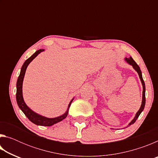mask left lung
Wrapping results in <instances>:
<instances>
[{
	"mask_svg": "<svg viewBox=\"0 0 158 158\" xmlns=\"http://www.w3.org/2000/svg\"><path fill=\"white\" fill-rule=\"evenodd\" d=\"M125 60L126 61V62L129 64V65H132V68L135 69V70L139 74V79L141 81V84H142V86H143V93H142V102H141V105L140 106V109H139V111L137 112V114H135V116L134 118L132 120V121H131L129 124L127 125V126H130V125H132L135 123V122L137 121V119L138 118V117L139 116V115L141 114V112L143 111V109H144V106H145V104H146V96H145V93H146V87H145V83L143 81V77H142V74H141V71L140 69V68L139 67V65H137V63L135 60L132 59V58L130 56L129 58H125ZM112 129V128H111ZM113 130V129H112Z\"/></svg>",
	"mask_w": 158,
	"mask_h": 158,
	"instance_id": "left-lung-1",
	"label": "left lung"
}]
</instances>
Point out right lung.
<instances>
[{
    "label": "right lung",
    "instance_id": "right-lung-1",
    "mask_svg": "<svg viewBox=\"0 0 158 158\" xmlns=\"http://www.w3.org/2000/svg\"><path fill=\"white\" fill-rule=\"evenodd\" d=\"M44 49H40L37 50V52H35L31 56L28 58L26 60L24 63L23 64L22 67H21V72L19 76L17 81V94H16V99H17V102L19 106V107L20 108L21 111H23V113L26 115V116L30 120V121L33 123L34 124L37 125H42V126H52V125H54L57 123L63 121V119H65L68 114L69 108L70 106V105L72 102L73 101L74 98L72 99V100L69 102L68 107L65 113H64L63 115H61L60 116L56 117V118H47L42 116L40 114H37L36 112L33 111L31 108H29L28 106L26 105L25 103L24 100L23 98V93H22V85H23V78H24L26 68H27L28 65L30 64V63L35 58L39 53L44 52Z\"/></svg>",
    "mask_w": 158,
    "mask_h": 158
}]
</instances>
